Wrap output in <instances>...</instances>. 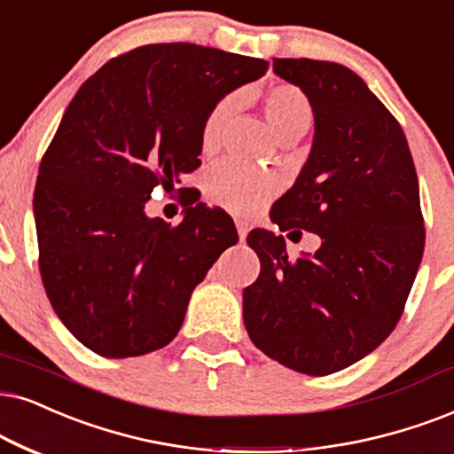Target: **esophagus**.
<instances>
[{
  "instance_id": "esophagus-1",
  "label": "esophagus",
  "mask_w": 454,
  "mask_h": 454,
  "mask_svg": "<svg viewBox=\"0 0 454 454\" xmlns=\"http://www.w3.org/2000/svg\"><path fill=\"white\" fill-rule=\"evenodd\" d=\"M234 223H237V232H239V239L245 240L247 232H249V222L245 220H234Z\"/></svg>"
}]
</instances>
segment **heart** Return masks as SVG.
I'll return each mask as SVG.
<instances>
[{"label": "heart", "instance_id": "heart-1", "mask_svg": "<svg viewBox=\"0 0 454 454\" xmlns=\"http://www.w3.org/2000/svg\"><path fill=\"white\" fill-rule=\"evenodd\" d=\"M263 111L268 121L285 140L301 136L312 121V102L303 90L294 83H272L262 96ZM234 111V96L217 100L200 123V148L203 153H214L220 146L223 125ZM205 194L211 203L232 211V214H255L266 200L278 191V177L272 171L251 168V165L226 160L215 165L205 176Z\"/></svg>", "mask_w": 454, "mask_h": 454}]
</instances>
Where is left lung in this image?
<instances>
[{"label":"left lung","mask_w":454,"mask_h":454,"mask_svg":"<svg viewBox=\"0 0 454 454\" xmlns=\"http://www.w3.org/2000/svg\"><path fill=\"white\" fill-rule=\"evenodd\" d=\"M272 67L312 102L314 142L270 217L323 245L291 260L283 234L251 231L262 270L243 318L263 354L323 377L381 346L403 317L426 247L419 182L403 128L354 71L309 59Z\"/></svg>","instance_id":"obj_1"}]
</instances>
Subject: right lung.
<instances>
[{
	"mask_svg": "<svg viewBox=\"0 0 454 454\" xmlns=\"http://www.w3.org/2000/svg\"><path fill=\"white\" fill-rule=\"evenodd\" d=\"M266 71L262 59L151 43L108 60L74 94L33 207L45 294L91 352L129 358L168 346L194 286L239 240L223 209L191 200L171 226L146 217L145 203L199 168L209 108Z\"/></svg>",
	"mask_w": 454,
	"mask_h": 454,
	"instance_id": "obj_1",
	"label": "right lung"
}]
</instances>
